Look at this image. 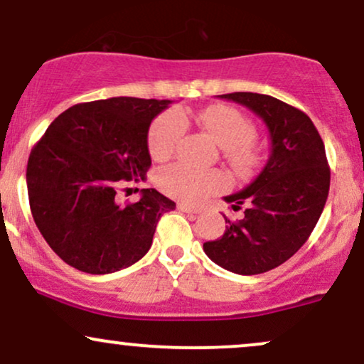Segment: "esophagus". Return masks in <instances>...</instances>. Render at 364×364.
<instances>
[{
  "instance_id": "esophagus-1",
  "label": "esophagus",
  "mask_w": 364,
  "mask_h": 364,
  "mask_svg": "<svg viewBox=\"0 0 364 364\" xmlns=\"http://www.w3.org/2000/svg\"><path fill=\"white\" fill-rule=\"evenodd\" d=\"M178 209H181L182 213H189V215H199L200 213L199 208H191L187 206V204H178Z\"/></svg>"
}]
</instances>
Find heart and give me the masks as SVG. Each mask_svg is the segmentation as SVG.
Returning <instances> with one entry per match:
<instances>
[{
  "label": "heart",
  "mask_w": 364,
  "mask_h": 364,
  "mask_svg": "<svg viewBox=\"0 0 364 364\" xmlns=\"http://www.w3.org/2000/svg\"><path fill=\"white\" fill-rule=\"evenodd\" d=\"M189 119L198 122L225 148V155L235 168L245 170L254 164V124L240 110L223 104L209 105L196 114L187 110H166L158 115L148 131L149 155L155 160H166L172 156L186 132V122ZM156 182L170 198L186 204H198L209 194L223 189L228 178L220 170L196 168L178 161L161 168L156 175Z\"/></svg>",
  "instance_id": "heart-1"
}]
</instances>
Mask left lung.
Returning a JSON list of instances; mask_svg holds the SVG:
<instances>
[{
	"instance_id": "8db88e82",
	"label": "left lung",
	"mask_w": 364,
	"mask_h": 364,
	"mask_svg": "<svg viewBox=\"0 0 364 364\" xmlns=\"http://www.w3.org/2000/svg\"><path fill=\"white\" fill-rule=\"evenodd\" d=\"M218 97L245 105L262 119L271 155L250 186L225 198L235 211L243 204L245 216L235 223L225 218L223 237L203 247L226 271L262 274L296 254L322 215L331 187L326 146L311 119L296 107L252 92Z\"/></svg>"
}]
</instances>
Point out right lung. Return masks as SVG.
I'll return each instance as SVG.
<instances>
[{
    "label": "right lung",
    "mask_w": 364,
    "mask_h": 364,
    "mask_svg": "<svg viewBox=\"0 0 364 364\" xmlns=\"http://www.w3.org/2000/svg\"><path fill=\"white\" fill-rule=\"evenodd\" d=\"M172 100L114 97L76 104L50 122L27 164L28 203L38 232L64 262L88 274L132 266L149 250L175 203L155 189L122 204L117 192L143 181L149 124Z\"/></svg>",
    "instance_id": "right-lung-1"
}]
</instances>
